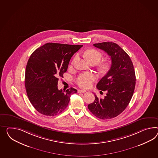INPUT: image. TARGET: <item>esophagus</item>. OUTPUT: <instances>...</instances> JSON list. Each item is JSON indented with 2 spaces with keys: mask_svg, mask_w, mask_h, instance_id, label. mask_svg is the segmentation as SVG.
Returning <instances> with one entry per match:
<instances>
[{
  "mask_svg": "<svg viewBox=\"0 0 158 158\" xmlns=\"http://www.w3.org/2000/svg\"><path fill=\"white\" fill-rule=\"evenodd\" d=\"M86 92V90H83V89H80L78 90V93H85Z\"/></svg>",
  "mask_w": 158,
  "mask_h": 158,
  "instance_id": "34e87169",
  "label": "esophagus"
}]
</instances>
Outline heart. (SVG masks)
I'll list each match as a JSON object with an SVG mask.
<instances>
[{"label":"heart","instance_id":"1","mask_svg":"<svg viewBox=\"0 0 158 158\" xmlns=\"http://www.w3.org/2000/svg\"><path fill=\"white\" fill-rule=\"evenodd\" d=\"M84 56L90 64L94 63L96 64L101 61L102 58V54L98 51L94 49H91L86 51L84 53ZM77 58H78L77 56L74 57L72 62V64L77 60ZM108 68H109V64L108 63H104L100 66V68L102 71L107 70ZM94 80H95V77L92 73H84L80 74L77 77L76 81L78 85L80 86L81 88H88L91 86L92 82Z\"/></svg>","mask_w":158,"mask_h":158}]
</instances>
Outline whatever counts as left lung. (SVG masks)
I'll return each mask as SVG.
<instances>
[{"instance_id": "1", "label": "left lung", "mask_w": 158, "mask_h": 158, "mask_svg": "<svg viewBox=\"0 0 158 158\" xmlns=\"http://www.w3.org/2000/svg\"><path fill=\"white\" fill-rule=\"evenodd\" d=\"M93 46L107 53L112 64L97 84V89L106 92V96L102 99L95 95L94 101L88 107L96 117L110 119L123 112L132 97L136 84L134 65L127 53L115 43L102 42Z\"/></svg>"}]
</instances>
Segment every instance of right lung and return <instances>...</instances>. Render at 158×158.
<instances>
[{
	"label": "right lung",
	"mask_w": 158,
	"mask_h": 158,
	"mask_svg": "<svg viewBox=\"0 0 158 158\" xmlns=\"http://www.w3.org/2000/svg\"><path fill=\"white\" fill-rule=\"evenodd\" d=\"M82 45L48 43L36 49L28 59L25 72V87L28 99L40 113L56 116L65 110L70 96L77 90L58 89V78L67 71L73 54Z\"/></svg>",
	"instance_id": "add662e5"
}]
</instances>
